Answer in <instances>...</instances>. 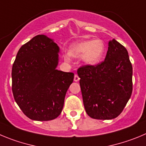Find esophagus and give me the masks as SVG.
<instances>
[{"label": "esophagus", "instance_id": "1", "mask_svg": "<svg viewBox=\"0 0 146 146\" xmlns=\"http://www.w3.org/2000/svg\"><path fill=\"white\" fill-rule=\"evenodd\" d=\"M74 82H78L79 80H80V77H78V75H77V74H75V75H74Z\"/></svg>", "mask_w": 146, "mask_h": 146}]
</instances>
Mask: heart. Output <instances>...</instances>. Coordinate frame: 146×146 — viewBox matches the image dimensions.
<instances>
[{
	"mask_svg": "<svg viewBox=\"0 0 146 146\" xmlns=\"http://www.w3.org/2000/svg\"><path fill=\"white\" fill-rule=\"evenodd\" d=\"M105 52V44L101 39L83 40L76 42L70 47L69 56L74 58L82 56V60L87 65H92L99 62ZM66 55L64 60L70 61V56Z\"/></svg>",
	"mask_w": 146,
	"mask_h": 146,
	"instance_id": "heart-1",
	"label": "heart"
}]
</instances>
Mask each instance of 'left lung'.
<instances>
[{
  "mask_svg": "<svg viewBox=\"0 0 146 146\" xmlns=\"http://www.w3.org/2000/svg\"><path fill=\"white\" fill-rule=\"evenodd\" d=\"M108 45L103 62L77 70L85 111L96 119L118 117L132 92V66L127 50L115 39Z\"/></svg>",
  "mask_w": 146,
  "mask_h": 146,
  "instance_id": "1",
  "label": "left lung"
}]
</instances>
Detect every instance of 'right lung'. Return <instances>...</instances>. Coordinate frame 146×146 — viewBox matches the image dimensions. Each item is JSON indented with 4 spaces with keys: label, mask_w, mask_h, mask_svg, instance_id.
Returning <instances> with one entry per match:
<instances>
[{
    "label": "right lung",
    "mask_w": 146,
    "mask_h": 146,
    "mask_svg": "<svg viewBox=\"0 0 146 146\" xmlns=\"http://www.w3.org/2000/svg\"><path fill=\"white\" fill-rule=\"evenodd\" d=\"M58 46L53 39L38 35L20 48L12 66V92L28 118L49 121L61 113L74 73L56 69Z\"/></svg>",
    "instance_id": "obj_1"
}]
</instances>
